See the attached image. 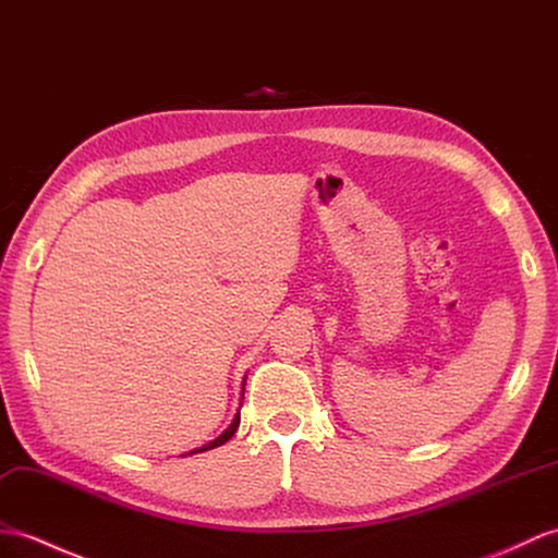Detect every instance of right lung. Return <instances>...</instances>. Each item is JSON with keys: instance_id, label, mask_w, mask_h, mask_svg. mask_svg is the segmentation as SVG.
<instances>
[{"instance_id": "add662e5", "label": "right lung", "mask_w": 558, "mask_h": 558, "mask_svg": "<svg viewBox=\"0 0 558 558\" xmlns=\"http://www.w3.org/2000/svg\"><path fill=\"white\" fill-rule=\"evenodd\" d=\"M244 383H247V378L242 380V397H244ZM242 397H240V407H242ZM238 427H240V409H238V413H235V418H232V423L226 427L223 433H220L216 439H211V442H206V445H202V447H197V449H192V451H187V454H197V451H209V449H214V447H220V445H226L228 439L238 433ZM187 454H183V457H187Z\"/></svg>"}]
</instances>
